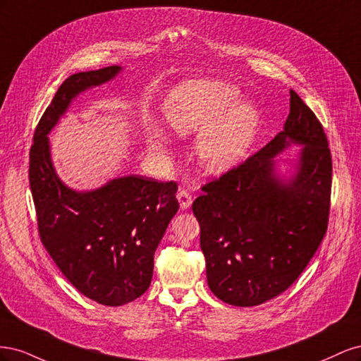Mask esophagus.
<instances>
[{"label": "esophagus", "mask_w": 361, "mask_h": 361, "mask_svg": "<svg viewBox=\"0 0 361 361\" xmlns=\"http://www.w3.org/2000/svg\"><path fill=\"white\" fill-rule=\"evenodd\" d=\"M176 197L179 200V204H180V209H188V207L192 204V195L190 191L183 190V188H179Z\"/></svg>", "instance_id": "1"}]
</instances>
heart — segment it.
I'll list each match as a JSON object with an SVG mask.
<instances>
[{"label": "heart", "instance_id": "obj_1", "mask_svg": "<svg viewBox=\"0 0 361 361\" xmlns=\"http://www.w3.org/2000/svg\"><path fill=\"white\" fill-rule=\"evenodd\" d=\"M233 87L218 81H188L178 85L164 105L169 125L179 135L197 134V158L209 171H226L241 162L253 145L260 123L257 108L238 102ZM154 150L167 147V135L158 126L149 129Z\"/></svg>", "mask_w": 361, "mask_h": 361}]
</instances>
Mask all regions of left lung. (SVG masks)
<instances>
[{
  "mask_svg": "<svg viewBox=\"0 0 361 361\" xmlns=\"http://www.w3.org/2000/svg\"><path fill=\"white\" fill-rule=\"evenodd\" d=\"M285 128L238 167L202 187L192 203L200 224L207 285L216 298L253 307L285 292L300 277L326 232L331 154L318 117L293 90ZM303 147L289 180L275 157Z\"/></svg>",
  "mask_w": 361,
  "mask_h": 361,
  "instance_id": "left-lung-1",
  "label": "left lung"
}]
</instances>
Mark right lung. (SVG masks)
I'll list each match as a JSON object with an SVG mask.
<instances>
[{
	"instance_id": "add662e5",
	"label": "right lung",
	"mask_w": 361,
	"mask_h": 361,
	"mask_svg": "<svg viewBox=\"0 0 361 361\" xmlns=\"http://www.w3.org/2000/svg\"><path fill=\"white\" fill-rule=\"evenodd\" d=\"M120 71L73 73L59 87L36 128L28 173L42 244L76 289L111 307L150 286L155 250L179 209L178 185L130 174L93 191H73L52 166L48 134L76 96Z\"/></svg>"
}]
</instances>
